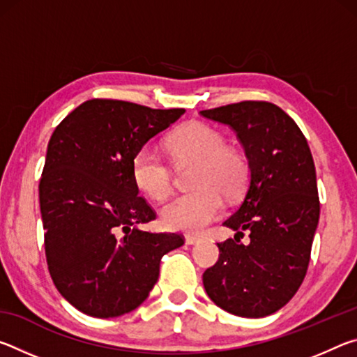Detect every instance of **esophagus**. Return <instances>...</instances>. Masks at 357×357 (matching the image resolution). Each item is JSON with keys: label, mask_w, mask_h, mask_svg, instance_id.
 Returning a JSON list of instances; mask_svg holds the SVG:
<instances>
[{"label": "esophagus", "mask_w": 357, "mask_h": 357, "mask_svg": "<svg viewBox=\"0 0 357 357\" xmlns=\"http://www.w3.org/2000/svg\"><path fill=\"white\" fill-rule=\"evenodd\" d=\"M185 243L187 244H195V243H198V241H200V236H198V234H185Z\"/></svg>", "instance_id": "obj_1"}]
</instances>
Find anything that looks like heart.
Here are the masks:
<instances>
[{"instance_id": "obj_1", "label": "heart", "mask_w": 357, "mask_h": 357, "mask_svg": "<svg viewBox=\"0 0 357 357\" xmlns=\"http://www.w3.org/2000/svg\"><path fill=\"white\" fill-rule=\"evenodd\" d=\"M168 149L178 162L195 164L190 187L160 211L162 223L178 231H202L223 206L222 195L236 198L249 178V165L238 149L225 146L219 130L203 123H189L168 137ZM132 179L151 200L160 202L173 189L170 168L153 148L144 146L132 159Z\"/></svg>"}]
</instances>
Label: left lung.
Instances as JSON below:
<instances>
[{"label": "left lung", "instance_id": "1", "mask_svg": "<svg viewBox=\"0 0 357 357\" xmlns=\"http://www.w3.org/2000/svg\"><path fill=\"white\" fill-rule=\"evenodd\" d=\"M202 116L227 124L249 160V187L223 225L250 244L217 243L219 259L204 271L203 285L220 309L261 318L282 309L304 282L319 219L313 157L291 116L271 102L243 100Z\"/></svg>", "mask_w": 357, "mask_h": 357}]
</instances>
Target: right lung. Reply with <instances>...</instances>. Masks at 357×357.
Here are the masks:
<instances>
[{
	"instance_id": "obj_1",
	"label": "right lung",
	"mask_w": 357,
	"mask_h": 357,
	"mask_svg": "<svg viewBox=\"0 0 357 357\" xmlns=\"http://www.w3.org/2000/svg\"><path fill=\"white\" fill-rule=\"evenodd\" d=\"M184 108L91 99L56 126L39 183L48 273L63 298L94 318L137 309L159 279L178 233L138 228L155 219L132 179V159Z\"/></svg>"
}]
</instances>
